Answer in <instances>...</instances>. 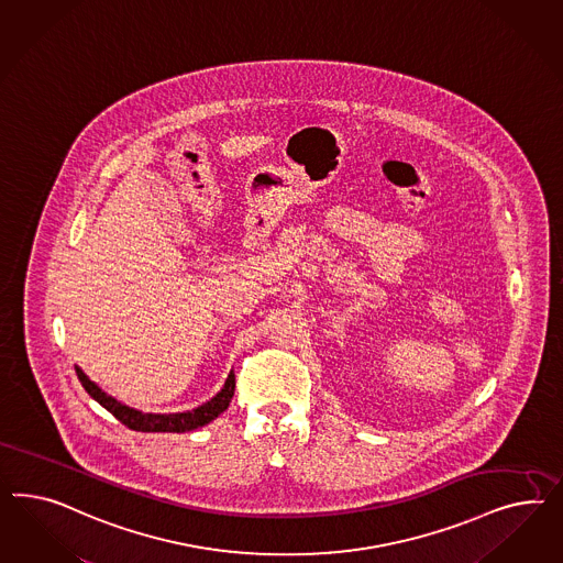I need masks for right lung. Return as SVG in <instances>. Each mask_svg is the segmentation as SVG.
I'll return each instance as SVG.
<instances>
[{"mask_svg": "<svg viewBox=\"0 0 563 563\" xmlns=\"http://www.w3.org/2000/svg\"><path fill=\"white\" fill-rule=\"evenodd\" d=\"M78 379L82 382L86 393L90 394L101 407L109 410L120 423H123L134 431H167V433H184L198 427H205L212 419H217L222 410H227L233 393H235V374H229L221 393L217 394L212 400H208L198 409L188 410V412H175V415H153V412H140V410L130 409L125 405L118 402L115 398L107 396L101 388L86 377L80 367H76Z\"/></svg>", "mask_w": 563, "mask_h": 563, "instance_id": "add662e5", "label": "right lung"}]
</instances>
